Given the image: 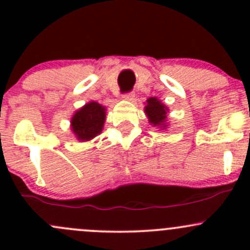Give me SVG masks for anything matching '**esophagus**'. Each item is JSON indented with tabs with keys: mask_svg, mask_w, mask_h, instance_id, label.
<instances>
[{
	"mask_svg": "<svg viewBox=\"0 0 250 250\" xmlns=\"http://www.w3.org/2000/svg\"><path fill=\"white\" fill-rule=\"evenodd\" d=\"M123 99L127 100V102L134 103V100H135V94H134V93H127V94L123 95Z\"/></svg>",
	"mask_w": 250,
	"mask_h": 250,
	"instance_id": "1",
	"label": "esophagus"
}]
</instances>
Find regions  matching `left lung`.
Wrapping results in <instances>:
<instances>
[{"label": "left lung", "mask_w": 250, "mask_h": 250, "mask_svg": "<svg viewBox=\"0 0 250 250\" xmlns=\"http://www.w3.org/2000/svg\"><path fill=\"white\" fill-rule=\"evenodd\" d=\"M144 111H145L148 123L152 127H157L160 130L167 129L168 125H169L167 117V113L169 112V109L158 98H148L145 103Z\"/></svg>", "instance_id": "8db88e82"}]
</instances>
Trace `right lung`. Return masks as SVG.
Masks as SVG:
<instances>
[{
	"mask_svg": "<svg viewBox=\"0 0 250 250\" xmlns=\"http://www.w3.org/2000/svg\"><path fill=\"white\" fill-rule=\"evenodd\" d=\"M106 120V107L97 102H89L75 111L71 117L72 133L78 141H89L103 132Z\"/></svg>",
	"mask_w": 250,
	"mask_h": 250,
	"instance_id": "obj_1",
	"label": "right lung"
}]
</instances>
